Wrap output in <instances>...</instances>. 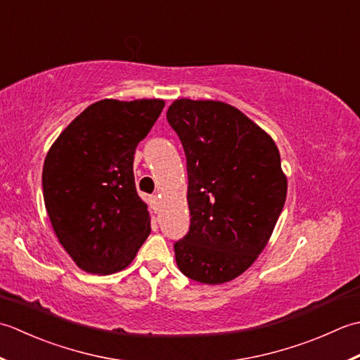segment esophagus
Here are the masks:
<instances>
[{
  "label": "esophagus",
  "instance_id": "34e87169",
  "mask_svg": "<svg viewBox=\"0 0 360 360\" xmlns=\"http://www.w3.org/2000/svg\"><path fill=\"white\" fill-rule=\"evenodd\" d=\"M149 203H150V208L153 212H157L158 208H160V197L155 194V195H150L149 199Z\"/></svg>",
  "mask_w": 360,
  "mask_h": 360
}]
</instances>
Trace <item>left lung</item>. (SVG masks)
I'll use <instances>...</instances> for the list:
<instances>
[{"mask_svg":"<svg viewBox=\"0 0 360 360\" xmlns=\"http://www.w3.org/2000/svg\"><path fill=\"white\" fill-rule=\"evenodd\" d=\"M186 155L189 231L174 244L183 275L222 284L244 274L272 236L288 179L272 138L221 101L177 99L166 113Z\"/></svg>","mask_w":360,"mask_h":360,"instance_id":"left-lung-1","label":"left lung"}]
</instances>
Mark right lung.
<instances>
[{
    "mask_svg": "<svg viewBox=\"0 0 360 360\" xmlns=\"http://www.w3.org/2000/svg\"><path fill=\"white\" fill-rule=\"evenodd\" d=\"M163 107L161 99L98 101L51 146L41 175L45 207L58 242L88 274L126 269L149 236L134 155Z\"/></svg>",
    "mask_w": 360,
    "mask_h": 360,
    "instance_id": "obj_1",
    "label": "right lung"
}]
</instances>
